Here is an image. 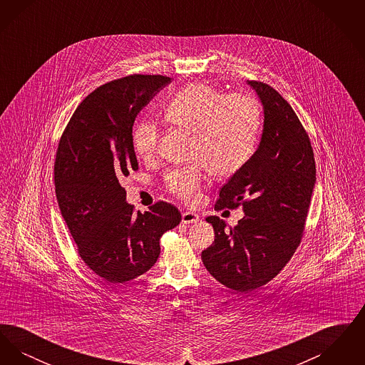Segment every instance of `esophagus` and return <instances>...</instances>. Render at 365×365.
<instances>
[{"mask_svg":"<svg viewBox=\"0 0 365 365\" xmlns=\"http://www.w3.org/2000/svg\"><path fill=\"white\" fill-rule=\"evenodd\" d=\"M200 220V215L191 210H186L182 213V223L189 225V223H197Z\"/></svg>","mask_w":365,"mask_h":365,"instance_id":"34e87169","label":"esophagus"}]
</instances>
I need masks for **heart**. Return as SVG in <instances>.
Returning <instances> with one entry per match:
<instances>
[{"mask_svg":"<svg viewBox=\"0 0 365 365\" xmlns=\"http://www.w3.org/2000/svg\"><path fill=\"white\" fill-rule=\"evenodd\" d=\"M165 122L192 131L191 158L197 160L165 175L167 189L186 202H194L205 179V170L216 178L237 174L252 156L260 133L259 104L249 96L230 94L202 83L182 88L164 106ZM160 127L152 120L137 123L133 133L135 152L155 156Z\"/></svg>","mask_w":365,"mask_h":365,"instance_id":"b5f03b06","label":"heart"}]
</instances>
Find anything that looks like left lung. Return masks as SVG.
<instances>
[{
    "label": "left lung",
    "instance_id": "left-lung-1",
    "mask_svg": "<svg viewBox=\"0 0 365 365\" xmlns=\"http://www.w3.org/2000/svg\"><path fill=\"white\" fill-rule=\"evenodd\" d=\"M264 113L260 143L220 189L216 209L242 207V219L227 230L209 216L215 242L201 253L209 274L227 287L250 292L275 278L301 242L316 165L312 146L293 108L275 88L247 81Z\"/></svg>",
    "mask_w": 365,
    "mask_h": 365
}]
</instances>
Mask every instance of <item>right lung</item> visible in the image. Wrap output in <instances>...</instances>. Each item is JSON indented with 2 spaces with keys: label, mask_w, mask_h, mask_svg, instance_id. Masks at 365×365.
Returning a JSON list of instances; mask_svg holds the SVG:
<instances>
[{
  "label": "right lung",
  "mask_w": 365,
  "mask_h": 365,
  "mask_svg": "<svg viewBox=\"0 0 365 365\" xmlns=\"http://www.w3.org/2000/svg\"><path fill=\"white\" fill-rule=\"evenodd\" d=\"M171 83L161 75H131L90 93L60 139L54 185L61 215L87 267L110 283L149 271L160 237L180 212L157 202L145 213L125 201L120 180L138 170L133 125L139 112Z\"/></svg>",
  "instance_id": "add662e5"
}]
</instances>
